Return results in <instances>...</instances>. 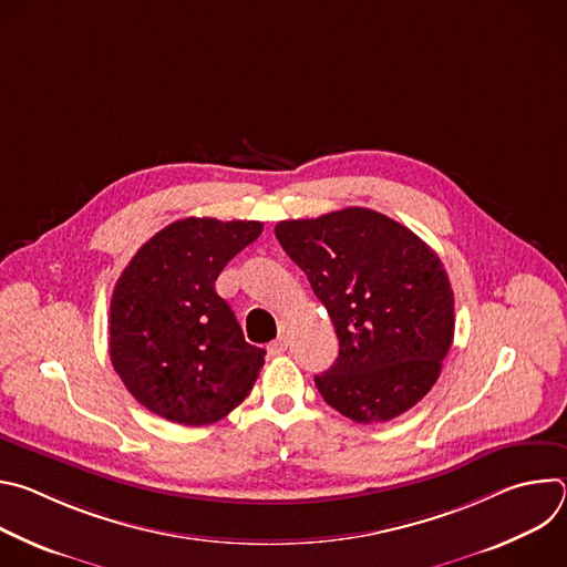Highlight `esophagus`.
<instances>
[{
    "label": "esophagus",
    "mask_w": 567,
    "mask_h": 567,
    "mask_svg": "<svg viewBox=\"0 0 567 567\" xmlns=\"http://www.w3.org/2000/svg\"><path fill=\"white\" fill-rule=\"evenodd\" d=\"M287 348H289V339H287V337H280V339H276V341L269 346V354H271V357H280L282 352H287Z\"/></svg>",
    "instance_id": "obj_1"
}]
</instances>
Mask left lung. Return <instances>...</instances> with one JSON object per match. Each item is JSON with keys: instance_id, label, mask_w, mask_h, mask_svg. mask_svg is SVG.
I'll return each instance as SVG.
<instances>
[{"instance_id": "1", "label": "left lung", "mask_w": 567, "mask_h": 567, "mask_svg": "<svg viewBox=\"0 0 567 567\" xmlns=\"http://www.w3.org/2000/svg\"><path fill=\"white\" fill-rule=\"evenodd\" d=\"M276 237L339 337L334 365L313 377L322 399L359 424L413 409L437 381L455 330L437 254L411 228L359 206L278 221Z\"/></svg>"}]
</instances>
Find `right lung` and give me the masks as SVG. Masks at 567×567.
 I'll list each match as a JSON object with an SVG mask.
<instances>
[{"mask_svg": "<svg viewBox=\"0 0 567 567\" xmlns=\"http://www.w3.org/2000/svg\"><path fill=\"white\" fill-rule=\"evenodd\" d=\"M262 221L186 217L152 235L123 269L110 305V359L150 413L184 426L245 401L265 350L245 341L215 280Z\"/></svg>", "mask_w": 567, "mask_h": 567, "instance_id": "right-lung-1", "label": "right lung"}]
</instances>
